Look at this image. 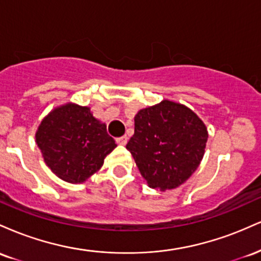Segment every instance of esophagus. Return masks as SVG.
<instances>
[{"instance_id": "1", "label": "esophagus", "mask_w": 261, "mask_h": 261, "mask_svg": "<svg viewBox=\"0 0 261 261\" xmlns=\"http://www.w3.org/2000/svg\"><path fill=\"white\" fill-rule=\"evenodd\" d=\"M127 136L126 135H124V136H121V137H118V139H116V142L119 143V145H122V146H125L127 143Z\"/></svg>"}]
</instances>
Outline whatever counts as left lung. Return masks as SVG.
Returning <instances> with one entry per match:
<instances>
[{
    "instance_id": "left-lung-1",
    "label": "left lung",
    "mask_w": 261,
    "mask_h": 261,
    "mask_svg": "<svg viewBox=\"0 0 261 261\" xmlns=\"http://www.w3.org/2000/svg\"><path fill=\"white\" fill-rule=\"evenodd\" d=\"M207 130L181 104L163 100L140 110L127 142L141 175L153 189H174L187 181L203 157Z\"/></svg>"
}]
</instances>
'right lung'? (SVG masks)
Instances as JSON below:
<instances>
[{"label":"right lung","instance_id":"add662e5","mask_svg":"<svg viewBox=\"0 0 261 261\" xmlns=\"http://www.w3.org/2000/svg\"><path fill=\"white\" fill-rule=\"evenodd\" d=\"M35 139L47 167L68 182L88 179L116 147L106 124H100L89 108L76 104H66L50 113L41 121Z\"/></svg>","mask_w":261,"mask_h":261}]
</instances>
